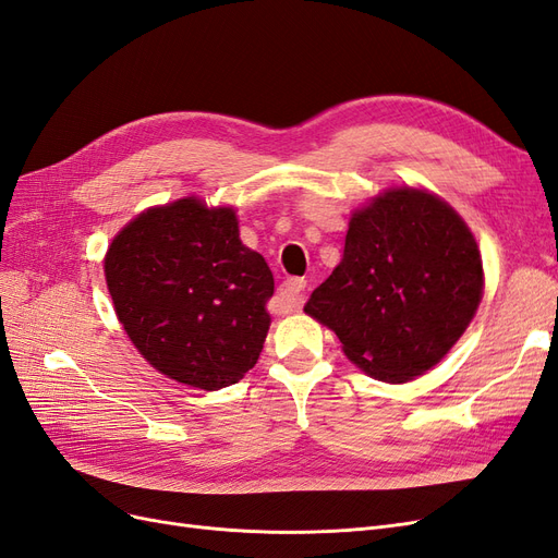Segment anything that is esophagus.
Listing matches in <instances>:
<instances>
[{
	"label": "esophagus",
	"instance_id": "esophagus-1",
	"mask_svg": "<svg viewBox=\"0 0 558 558\" xmlns=\"http://www.w3.org/2000/svg\"><path fill=\"white\" fill-rule=\"evenodd\" d=\"M307 289V281L300 279V277H293V279H286L281 286H279V298L283 302L286 310H295L300 307L302 302V293H305Z\"/></svg>",
	"mask_w": 558,
	"mask_h": 558
}]
</instances>
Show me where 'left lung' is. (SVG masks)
<instances>
[{
	"label": "left lung",
	"instance_id": "1",
	"mask_svg": "<svg viewBox=\"0 0 558 558\" xmlns=\"http://www.w3.org/2000/svg\"><path fill=\"white\" fill-rule=\"evenodd\" d=\"M484 289L482 256L445 199L391 189L356 209L344 256L305 312L379 381L424 375L465 332Z\"/></svg>",
	"mask_w": 558,
	"mask_h": 558
}]
</instances>
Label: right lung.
<instances>
[{
	"label": "right lung",
	"mask_w": 558,
	"mask_h": 558,
	"mask_svg": "<svg viewBox=\"0 0 558 558\" xmlns=\"http://www.w3.org/2000/svg\"><path fill=\"white\" fill-rule=\"evenodd\" d=\"M105 277L118 320L158 373L218 391L256 365L275 277L242 244L232 207L183 197L146 209L113 238Z\"/></svg>",
	"instance_id": "add662e5"
}]
</instances>
